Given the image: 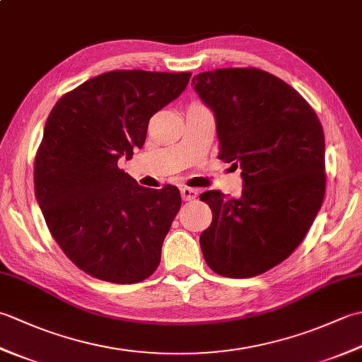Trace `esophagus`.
Wrapping results in <instances>:
<instances>
[{"label": "esophagus", "mask_w": 362, "mask_h": 362, "mask_svg": "<svg viewBox=\"0 0 362 362\" xmlns=\"http://www.w3.org/2000/svg\"><path fill=\"white\" fill-rule=\"evenodd\" d=\"M180 194H182L183 201H193V199L197 196V189L183 187V188H180Z\"/></svg>", "instance_id": "34e87169"}]
</instances>
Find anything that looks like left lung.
I'll use <instances>...</instances> for the list:
<instances>
[{"label": "left lung", "mask_w": 362, "mask_h": 362, "mask_svg": "<svg viewBox=\"0 0 362 362\" xmlns=\"http://www.w3.org/2000/svg\"><path fill=\"white\" fill-rule=\"evenodd\" d=\"M216 119L219 158L241 168L243 193L205 191L213 221L201 235L206 264L249 279L286 259L324 202L325 138L302 95L258 68H221L193 78Z\"/></svg>", "instance_id": "1"}]
</instances>
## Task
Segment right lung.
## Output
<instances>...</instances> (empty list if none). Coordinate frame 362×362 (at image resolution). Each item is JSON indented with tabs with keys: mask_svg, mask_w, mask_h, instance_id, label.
Instances as JSON below:
<instances>
[{
	"mask_svg": "<svg viewBox=\"0 0 362 362\" xmlns=\"http://www.w3.org/2000/svg\"><path fill=\"white\" fill-rule=\"evenodd\" d=\"M191 73L118 70L68 91L52 107L34 163L38 206L59 247L95 279L132 284L160 264L179 213L177 187H140L118 168L143 148L153 113Z\"/></svg>",
	"mask_w": 362,
	"mask_h": 362,
	"instance_id": "1",
	"label": "right lung"
}]
</instances>
